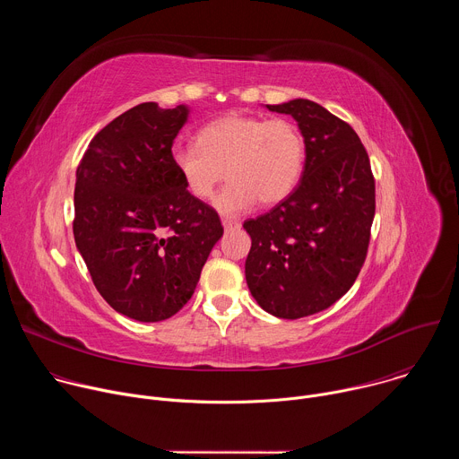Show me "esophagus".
<instances>
[{
	"mask_svg": "<svg viewBox=\"0 0 459 459\" xmlns=\"http://www.w3.org/2000/svg\"><path fill=\"white\" fill-rule=\"evenodd\" d=\"M239 227H241L239 221H230V220H225V221H223V229H225L227 232L236 230V229H239Z\"/></svg>",
	"mask_w": 459,
	"mask_h": 459,
	"instance_id": "34e87169",
	"label": "esophagus"
}]
</instances>
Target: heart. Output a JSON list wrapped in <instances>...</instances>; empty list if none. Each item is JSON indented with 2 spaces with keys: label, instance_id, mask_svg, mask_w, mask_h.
I'll return each instance as SVG.
<instances>
[{
  "label": "heart",
  "instance_id": "obj_1",
  "mask_svg": "<svg viewBox=\"0 0 459 459\" xmlns=\"http://www.w3.org/2000/svg\"><path fill=\"white\" fill-rule=\"evenodd\" d=\"M170 160L185 190L198 202L211 200L227 174L230 183L214 207L232 218L257 200L276 205L289 198L305 169V140L290 119L230 112L202 126L195 147L176 149Z\"/></svg>",
  "mask_w": 459,
  "mask_h": 459
}]
</instances>
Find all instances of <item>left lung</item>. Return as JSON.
<instances>
[{"label": "left lung", "mask_w": 459, "mask_h": 459, "mask_svg": "<svg viewBox=\"0 0 459 459\" xmlns=\"http://www.w3.org/2000/svg\"><path fill=\"white\" fill-rule=\"evenodd\" d=\"M290 114L305 140V169L287 200L247 220L245 278L252 298L283 319L336 303L367 257L376 209L368 154L354 128L310 100L267 105Z\"/></svg>", "instance_id": "left-lung-1"}]
</instances>
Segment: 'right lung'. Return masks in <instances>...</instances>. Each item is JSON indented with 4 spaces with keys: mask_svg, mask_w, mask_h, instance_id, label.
Here are the masks:
<instances>
[{
    "mask_svg": "<svg viewBox=\"0 0 459 459\" xmlns=\"http://www.w3.org/2000/svg\"><path fill=\"white\" fill-rule=\"evenodd\" d=\"M190 108L142 103L112 119L85 151L74 188V239L103 299L152 323L192 298L223 227L172 167Z\"/></svg>",
    "mask_w": 459,
    "mask_h": 459,
    "instance_id": "add662e5",
    "label": "right lung"
}]
</instances>
